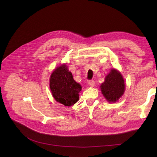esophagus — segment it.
<instances>
[{
	"label": "esophagus",
	"instance_id": "esophagus-1",
	"mask_svg": "<svg viewBox=\"0 0 157 157\" xmlns=\"http://www.w3.org/2000/svg\"><path fill=\"white\" fill-rule=\"evenodd\" d=\"M88 85L90 86L91 87H94L95 85V81L94 80H90L88 81Z\"/></svg>",
	"mask_w": 157,
	"mask_h": 157
}]
</instances>
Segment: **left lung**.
Here are the masks:
<instances>
[{"instance_id":"8db88e82","label":"left lung","mask_w":157,"mask_h":157,"mask_svg":"<svg viewBox=\"0 0 157 157\" xmlns=\"http://www.w3.org/2000/svg\"><path fill=\"white\" fill-rule=\"evenodd\" d=\"M102 95L109 102H115L125 92V81L121 74L115 69L111 70L101 85Z\"/></svg>"}]
</instances>
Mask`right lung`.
I'll return each mask as SVG.
<instances>
[{
    "label": "right lung",
    "mask_w": 157,
    "mask_h": 157,
    "mask_svg": "<svg viewBox=\"0 0 157 157\" xmlns=\"http://www.w3.org/2000/svg\"><path fill=\"white\" fill-rule=\"evenodd\" d=\"M49 87L55 101L65 106H71L79 101L82 86L74 80L67 66L63 64L56 67L49 79Z\"/></svg>",
    "instance_id": "1"
}]
</instances>
